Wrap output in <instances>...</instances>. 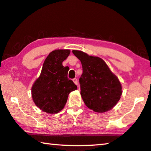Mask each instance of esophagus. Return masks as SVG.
I'll return each instance as SVG.
<instances>
[{
  "label": "esophagus",
  "mask_w": 151,
  "mask_h": 151,
  "mask_svg": "<svg viewBox=\"0 0 151 151\" xmlns=\"http://www.w3.org/2000/svg\"><path fill=\"white\" fill-rule=\"evenodd\" d=\"M73 82L75 83L76 85H78V80H77V78H73Z\"/></svg>",
  "instance_id": "1"
}]
</instances>
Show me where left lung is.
<instances>
[{
    "label": "left lung",
    "instance_id": "obj_1",
    "mask_svg": "<svg viewBox=\"0 0 151 151\" xmlns=\"http://www.w3.org/2000/svg\"><path fill=\"white\" fill-rule=\"evenodd\" d=\"M72 52L82 63L83 73L79 82L85 105L95 112L103 113L111 109L122 94L118 78L101 58L89 56L80 50Z\"/></svg>",
    "mask_w": 151,
    "mask_h": 151
}]
</instances>
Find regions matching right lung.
<instances>
[{"label":"right lung","instance_id":"add662e5","mask_svg":"<svg viewBox=\"0 0 151 151\" xmlns=\"http://www.w3.org/2000/svg\"><path fill=\"white\" fill-rule=\"evenodd\" d=\"M69 53V50L50 52L44 62L40 77L32 88L34 103L45 112H59L65 105L69 94L77 89V86L68 77L69 67L62 64Z\"/></svg>","mask_w":151,"mask_h":151}]
</instances>
